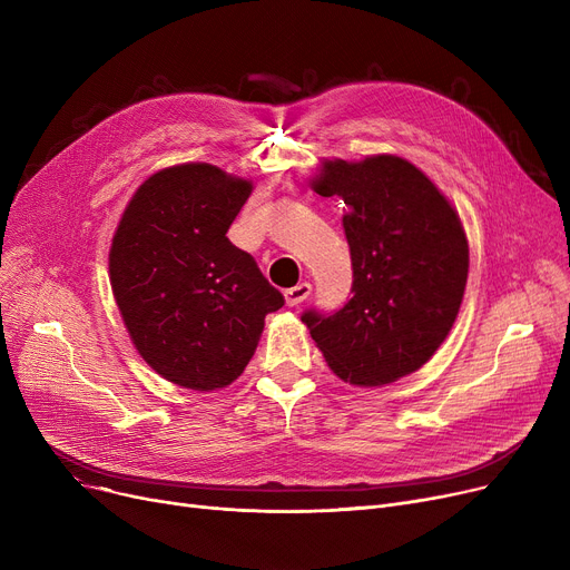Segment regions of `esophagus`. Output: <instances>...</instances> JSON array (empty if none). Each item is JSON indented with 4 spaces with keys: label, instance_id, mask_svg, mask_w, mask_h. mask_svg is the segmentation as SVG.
Masks as SVG:
<instances>
[{
    "label": "esophagus",
    "instance_id": "obj_1",
    "mask_svg": "<svg viewBox=\"0 0 570 570\" xmlns=\"http://www.w3.org/2000/svg\"><path fill=\"white\" fill-rule=\"evenodd\" d=\"M309 293H312V284H307V282H301V284L293 286V288H286V291H284L286 305H288V307H297L303 301H307Z\"/></svg>",
    "mask_w": 570,
    "mask_h": 570
}]
</instances>
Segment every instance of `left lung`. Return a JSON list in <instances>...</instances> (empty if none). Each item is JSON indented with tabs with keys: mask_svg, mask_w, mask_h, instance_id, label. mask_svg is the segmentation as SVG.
Wrapping results in <instances>:
<instances>
[{
	"mask_svg": "<svg viewBox=\"0 0 570 570\" xmlns=\"http://www.w3.org/2000/svg\"><path fill=\"white\" fill-rule=\"evenodd\" d=\"M348 213L351 301L307 309L312 340L346 383L385 385L421 370L458 318L469 275V243L453 205L402 157L323 161L312 179Z\"/></svg>",
	"mask_w": 570,
	"mask_h": 570,
	"instance_id": "8db88e82",
	"label": "left lung"
}]
</instances>
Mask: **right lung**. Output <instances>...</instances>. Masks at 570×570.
<instances>
[{
  "label": "right lung",
  "instance_id": "1",
  "mask_svg": "<svg viewBox=\"0 0 570 570\" xmlns=\"http://www.w3.org/2000/svg\"><path fill=\"white\" fill-rule=\"evenodd\" d=\"M252 183L209 164L147 177L112 235L110 286L142 361L191 391L245 372L265 316L284 305L252 254L226 237Z\"/></svg>",
  "mask_w": 570,
  "mask_h": 570
}]
</instances>
